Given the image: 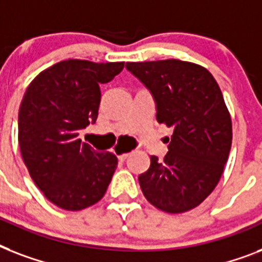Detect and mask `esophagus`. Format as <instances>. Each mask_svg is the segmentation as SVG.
<instances>
[{"mask_svg": "<svg viewBox=\"0 0 262 262\" xmlns=\"http://www.w3.org/2000/svg\"><path fill=\"white\" fill-rule=\"evenodd\" d=\"M129 155H130V152H125V154H121V155H119L118 158H119V160H125Z\"/></svg>", "mask_w": 262, "mask_h": 262, "instance_id": "obj_1", "label": "esophagus"}]
</instances>
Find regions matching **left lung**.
<instances>
[{
	"label": "left lung",
	"mask_w": 262,
	"mask_h": 262,
	"mask_svg": "<svg viewBox=\"0 0 262 262\" xmlns=\"http://www.w3.org/2000/svg\"><path fill=\"white\" fill-rule=\"evenodd\" d=\"M126 69L155 99L158 122L172 129L167 155L151 156L140 187L160 211H190L213 191L231 149V117L222 91L205 68L186 61L126 62Z\"/></svg>",
	"instance_id": "1"
}]
</instances>
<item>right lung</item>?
I'll use <instances>...</instances> for the list:
<instances>
[{
    "label": "right lung",
    "mask_w": 262,
    "mask_h": 262,
    "mask_svg": "<svg viewBox=\"0 0 262 262\" xmlns=\"http://www.w3.org/2000/svg\"><path fill=\"white\" fill-rule=\"evenodd\" d=\"M123 69V62L67 59L35 77L18 110V145L35 185L49 201L81 211L106 193L118 159L95 151L79 139L96 122L100 84Z\"/></svg>",
    "instance_id": "obj_1"
}]
</instances>
